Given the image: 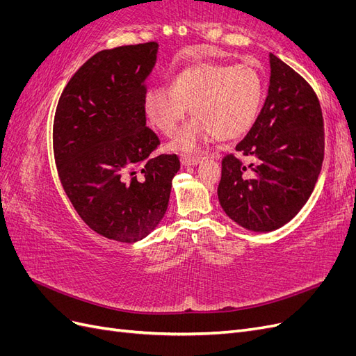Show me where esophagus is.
<instances>
[{
  "label": "esophagus",
  "instance_id": "34e87169",
  "mask_svg": "<svg viewBox=\"0 0 356 356\" xmlns=\"http://www.w3.org/2000/svg\"><path fill=\"white\" fill-rule=\"evenodd\" d=\"M202 160H203L202 156H182L181 163L184 166H195V165H199Z\"/></svg>",
  "mask_w": 356,
  "mask_h": 356
}]
</instances>
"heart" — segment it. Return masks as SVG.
Returning <instances> with one entry per match:
<instances>
[{
  "label": "heart",
  "mask_w": 356,
  "mask_h": 356,
  "mask_svg": "<svg viewBox=\"0 0 356 356\" xmlns=\"http://www.w3.org/2000/svg\"><path fill=\"white\" fill-rule=\"evenodd\" d=\"M264 99V80L248 63L196 62L172 79L170 88L153 86L145 93L147 117L161 134L174 135L188 115H196L177 134L170 148L193 153L208 139H238L257 122Z\"/></svg>",
  "instance_id": "b5f03b06"
}]
</instances>
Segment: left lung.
Returning a JSON list of instances; mask_svg holds the SVG:
<instances>
[{"label":"left lung","mask_w":356,"mask_h":356,"mask_svg":"<svg viewBox=\"0 0 356 356\" xmlns=\"http://www.w3.org/2000/svg\"><path fill=\"white\" fill-rule=\"evenodd\" d=\"M270 86L251 131L222 159L218 199L252 232H272L305 207L324 161L321 104L312 86L270 53ZM245 161H243V159Z\"/></svg>","instance_id":"8db88e82"}]
</instances>
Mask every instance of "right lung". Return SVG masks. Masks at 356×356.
<instances>
[{
  "mask_svg": "<svg viewBox=\"0 0 356 356\" xmlns=\"http://www.w3.org/2000/svg\"><path fill=\"white\" fill-rule=\"evenodd\" d=\"M156 41L102 50L72 75L53 122V153L74 209L104 238L132 243L152 233L168 209L177 154L152 153L145 79Z\"/></svg>",
  "mask_w": 356,
  "mask_h": 356,
  "instance_id": "1",
  "label": "right lung"
}]
</instances>
